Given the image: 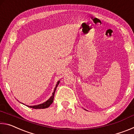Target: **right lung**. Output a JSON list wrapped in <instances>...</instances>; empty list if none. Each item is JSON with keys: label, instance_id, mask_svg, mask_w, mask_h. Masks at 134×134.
<instances>
[{"label": "right lung", "instance_id": "add662e5", "mask_svg": "<svg viewBox=\"0 0 134 134\" xmlns=\"http://www.w3.org/2000/svg\"><path fill=\"white\" fill-rule=\"evenodd\" d=\"M59 83H60V81H58L57 82V84L56 85V86L55 87V89H54V92L53 93V95L50 97V98H49L48 100L45 102L43 103L42 104H40V105H36V106H28L29 108H33V109H45V108H48L49 106H50L52 103L53 102V100H54V94H55V90L57 89V87Z\"/></svg>", "mask_w": 134, "mask_h": 134}]
</instances>
